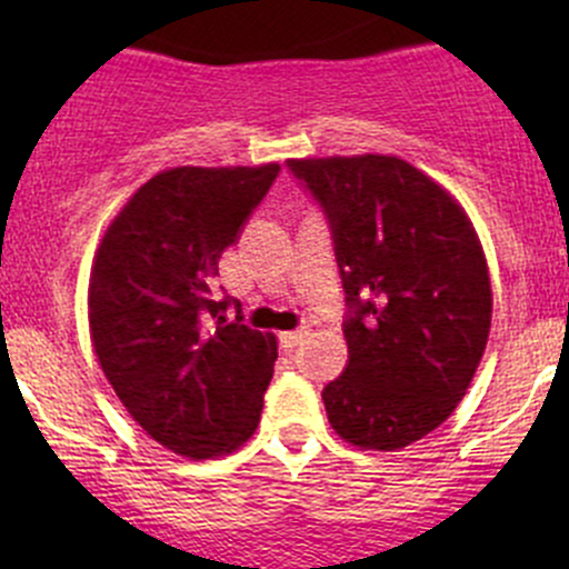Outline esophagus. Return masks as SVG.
<instances>
[{"label":"esophagus","instance_id":"1","mask_svg":"<svg viewBox=\"0 0 569 569\" xmlns=\"http://www.w3.org/2000/svg\"><path fill=\"white\" fill-rule=\"evenodd\" d=\"M308 336V330L306 327H300V330H286V332H280V347H286V349H295L297 343L302 341V338Z\"/></svg>","mask_w":569,"mask_h":569}]
</instances>
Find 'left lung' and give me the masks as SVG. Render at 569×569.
<instances>
[{"label":"left lung","instance_id":"left-lung-1","mask_svg":"<svg viewBox=\"0 0 569 569\" xmlns=\"http://www.w3.org/2000/svg\"><path fill=\"white\" fill-rule=\"evenodd\" d=\"M325 206L347 302L349 363L321 391L358 449L399 451L438 429L485 355L492 286L460 200L393 153L289 159Z\"/></svg>","mask_w":569,"mask_h":569}]
</instances>
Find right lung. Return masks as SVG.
I'll return each instance as SVG.
<instances>
[{
	"label": "right lung",
	"instance_id": "add662e5",
	"mask_svg": "<svg viewBox=\"0 0 569 569\" xmlns=\"http://www.w3.org/2000/svg\"><path fill=\"white\" fill-rule=\"evenodd\" d=\"M280 164L159 170L109 222L88 286L90 341L120 405L157 443L189 460L252 438L278 338L214 300L222 250Z\"/></svg>",
	"mask_w": 569,
	"mask_h": 569
}]
</instances>
